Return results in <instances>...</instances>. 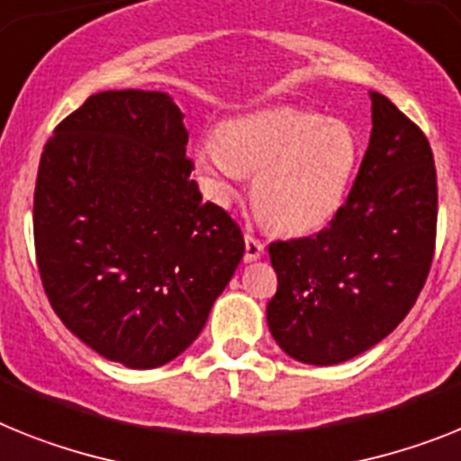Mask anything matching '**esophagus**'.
<instances>
[{"label": "esophagus", "mask_w": 461, "mask_h": 461, "mask_svg": "<svg viewBox=\"0 0 461 461\" xmlns=\"http://www.w3.org/2000/svg\"><path fill=\"white\" fill-rule=\"evenodd\" d=\"M262 253H265V243H262L260 239H255L253 234H246V253H243V260H260Z\"/></svg>", "instance_id": "34e87169"}]
</instances>
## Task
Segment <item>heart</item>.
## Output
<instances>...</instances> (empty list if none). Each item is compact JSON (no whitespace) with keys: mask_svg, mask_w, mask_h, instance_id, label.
<instances>
[{"mask_svg":"<svg viewBox=\"0 0 461 461\" xmlns=\"http://www.w3.org/2000/svg\"><path fill=\"white\" fill-rule=\"evenodd\" d=\"M358 161L351 129L316 112L267 110L224 123L220 138L194 147L199 180L215 201H227L246 176L253 199L276 230L312 231L339 211Z\"/></svg>","mask_w":461,"mask_h":461,"instance_id":"b5f03b06","label":"heart"}]
</instances>
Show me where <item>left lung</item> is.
Listing matches in <instances>:
<instances>
[{
  "mask_svg": "<svg viewBox=\"0 0 461 461\" xmlns=\"http://www.w3.org/2000/svg\"><path fill=\"white\" fill-rule=\"evenodd\" d=\"M373 131L358 176L319 234L269 243L276 295L267 323L290 358L335 366L405 319L431 269L438 218L427 135L370 91Z\"/></svg>",
  "mask_w": 461,
  "mask_h": 461,
  "instance_id": "left-lung-1",
  "label": "left lung"
}]
</instances>
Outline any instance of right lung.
<instances>
[{"label":"right lung","instance_id":"right-lung-1","mask_svg":"<svg viewBox=\"0 0 461 461\" xmlns=\"http://www.w3.org/2000/svg\"><path fill=\"white\" fill-rule=\"evenodd\" d=\"M183 117L168 93L103 91L41 152L34 249L46 297L68 330L126 368L183 354L246 249L189 177Z\"/></svg>","mask_w":461,"mask_h":461}]
</instances>
